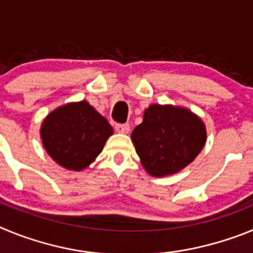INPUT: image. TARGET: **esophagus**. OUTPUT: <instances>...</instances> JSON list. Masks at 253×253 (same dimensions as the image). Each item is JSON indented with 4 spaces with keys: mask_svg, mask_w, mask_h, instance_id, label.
<instances>
[{
    "mask_svg": "<svg viewBox=\"0 0 253 253\" xmlns=\"http://www.w3.org/2000/svg\"><path fill=\"white\" fill-rule=\"evenodd\" d=\"M115 130L120 134H128L130 130V126H129V124H116Z\"/></svg>",
    "mask_w": 253,
    "mask_h": 253,
    "instance_id": "esophagus-1",
    "label": "esophagus"
}]
</instances>
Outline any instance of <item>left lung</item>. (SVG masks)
<instances>
[{
    "label": "left lung",
    "mask_w": 253,
    "mask_h": 253,
    "mask_svg": "<svg viewBox=\"0 0 253 253\" xmlns=\"http://www.w3.org/2000/svg\"><path fill=\"white\" fill-rule=\"evenodd\" d=\"M140 163L154 177L173 175L189 166L204 148L207 128L182 106L152 104L131 133Z\"/></svg>",
    "instance_id": "obj_1"
}]
</instances>
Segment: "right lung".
<instances>
[{
  "label": "right lung",
  "mask_w": 253,
  "mask_h": 253,
  "mask_svg": "<svg viewBox=\"0 0 253 253\" xmlns=\"http://www.w3.org/2000/svg\"><path fill=\"white\" fill-rule=\"evenodd\" d=\"M114 130L86 100L68 102L45 116L40 138L51 160L71 171L87 169Z\"/></svg>",
  "instance_id": "right-lung-1"
}]
</instances>
